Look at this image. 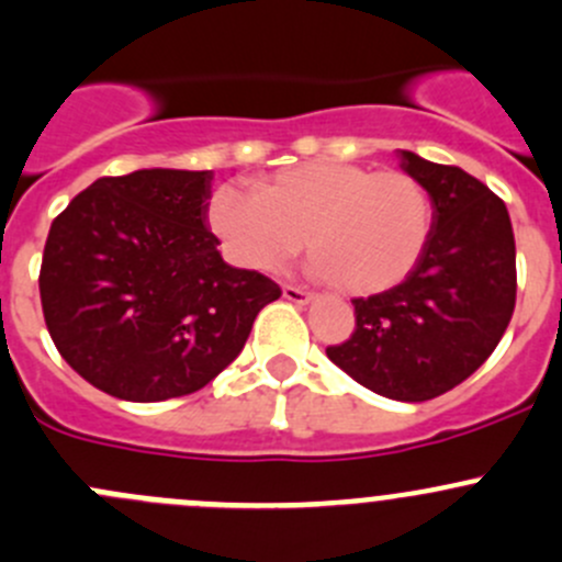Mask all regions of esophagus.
<instances>
[{"label": "esophagus", "mask_w": 562, "mask_h": 562, "mask_svg": "<svg viewBox=\"0 0 562 562\" xmlns=\"http://www.w3.org/2000/svg\"><path fill=\"white\" fill-rule=\"evenodd\" d=\"M282 296L288 299V302H296V304H310L315 299V293L304 291V288L299 285H282Z\"/></svg>", "instance_id": "esophagus-1"}]
</instances>
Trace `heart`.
Masks as SVG:
<instances>
[{"label":"heart","instance_id":"heart-1","mask_svg":"<svg viewBox=\"0 0 562 562\" xmlns=\"http://www.w3.org/2000/svg\"><path fill=\"white\" fill-rule=\"evenodd\" d=\"M209 228L231 263L252 271L280 269L304 239L323 280L372 296L418 266L432 236V201L402 168L317 160L263 176L252 198L220 187L209 201Z\"/></svg>","mask_w":562,"mask_h":562}]
</instances>
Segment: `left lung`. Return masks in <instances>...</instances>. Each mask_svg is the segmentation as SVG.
<instances>
[{
  "instance_id": "1",
  "label": "left lung",
  "mask_w": 562,
  "mask_h": 562,
  "mask_svg": "<svg viewBox=\"0 0 562 562\" xmlns=\"http://www.w3.org/2000/svg\"><path fill=\"white\" fill-rule=\"evenodd\" d=\"M432 198V236L407 280L353 299L356 328L326 356L389 400L424 402L468 381L501 342L517 304L508 209L457 166L402 151Z\"/></svg>"
}]
</instances>
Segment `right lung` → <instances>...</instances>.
I'll use <instances>...</instances> for the list:
<instances>
[{"label":"right lung","mask_w":562,"mask_h":562,"mask_svg":"<svg viewBox=\"0 0 562 562\" xmlns=\"http://www.w3.org/2000/svg\"><path fill=\"white\" fill-rule=\"evenodd\" d=\"M212 171L103 176L50 223L40 302L61 359L127 402L184 396L245 348L280 299L260 271L220 258L206 228Z\"/></svg>","instance_id":"1"}]
</instances>
